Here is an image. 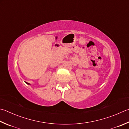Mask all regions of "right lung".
I'll list each match as a JSON object with an SVG mask.
<instances>
[{"label": "right lung", "mask_w": 129, "mask_h": 129, "mask_svg": "<svg viewBox=\"0 0 129 129\" xmlns=\"http://www.w3.org/2000/svg\"><path fill=\"white\" fill-rule=\"evenodd\" d=\"M26 84H28V85H30V84H29V83H27V82H26Z\"/></svg>", "instance_id": "right-lung-1"}]
</instances>
